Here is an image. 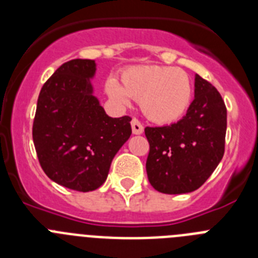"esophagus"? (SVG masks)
<instances>
[{
	"instance_id": "1",
	"label": "esophagus",
	"mask_w": 258,
	"mask_h": 258,
	"mask_svg": "<svg viewBox=\"0 0 258 258\" xmlns=\"http://www.w3.org/2000/svg\"><path fill=\"white\" fill-rule=\"evenodd\" d=\"M132 131H133V134L143 133V125L141 124V121L138 118H133V120H132Z\"/></svg>"
}]
</instances>
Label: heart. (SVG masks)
Listing matches in <instances>:
<instances>
[{
	"label": "heart",
	"instance_id": "b5f03b06",
	"mask_svg": "<svg viewBox=\"0 0 258 258\" xmlns=\"http://www.w3.org/2000/svg\"><path fill=\"white\" fill-rule=\"evenodd\" d=\"M106 94L113 103L127 107L132 99L141 102L146 117L157 124H170L186 113L192 99V84L187 72L168 66H134L106 83Z\"/></svg>",
	"mask_w": 258,
	"mask_h": 258
}]
</instances>
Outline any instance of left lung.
I'll list each match as a JSON object with an SVG mask.
<instances>
[{
  "label": "left lung",
  "instance_id": "left-lung-1",
  "mask_svg": "<svg viewBox=\"0 0 258 258\" xmlns=\"http://www.w3.org/2000/svg\"><path fill=\"white\" fill-rule=\"evenodd\" d=\"M227 111L217 89L195 76V98L179 121L147 126L150 143L147 177L159 192L177 195L195 191L222 160Z\"/></svg>",
  "mask_w": 258,
  "mask_h": 258
}]
</instances>
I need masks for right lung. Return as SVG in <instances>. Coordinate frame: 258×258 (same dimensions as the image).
Here are the masks:
<instances>
[{"mask_svg":"<svg viewBox=\"0 0 258 258\" xmlns=\"http://www.w3.org/2000/svg\"><path fill=\"white\" fill-rule=\"evenodd\" d=\"M95 70L90 59L61 64L41 89L32 127L47 177L80 192L101 187L112 159L132 134V118L109 117L93 94Z\"/></svg>","mask_w":258,"mask_h":258,"instance_id":"right-lung-1","label":"right lung"}]
</instances>
